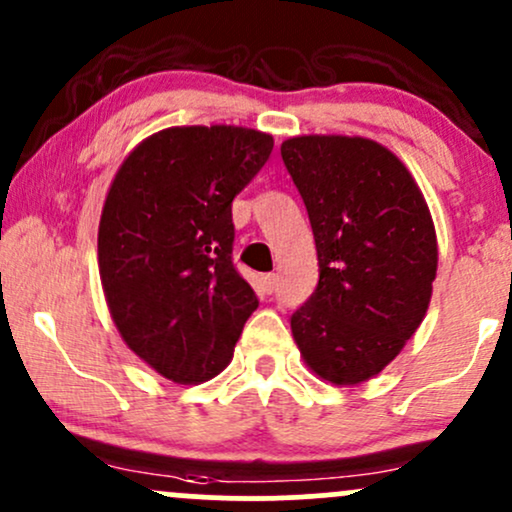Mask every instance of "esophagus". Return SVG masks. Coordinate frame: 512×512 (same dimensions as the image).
Instances as JSON below:
<instances>
[{
  "mask_svg": "<svg viewBox=\"0 0 512 512\" xmlns=\"http://www.w3.org/2000/svg\"><path fill=\"white\" fill-rule=\"evenodd\" d=\"M260 289H262V293H274L276 291V276L274 274H264V276H260Z\"/></svg>",
  "mask_w": 512,
  "mask_h": 512,
  "instance_id": "esophagus-1",
  "label": "esophagus"
}]
</instances>
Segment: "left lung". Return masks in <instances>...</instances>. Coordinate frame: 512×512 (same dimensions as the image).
<instances>
[{
    "instance_id": "left-lung-1",
    "label": "left lung",
    "mask_w": 512,
    "mask_h": 512,
    "mask_svg": "<svg viewBox=\"0 0 512 512\" xmlns=\"http://www.w3.org/2000/svg\"><path fill=\"white\" fill-rule=\"evenodd\" d=\"M281 158L313 226L320 281L291 315L303 361L332 385L378 375L419 330L438 269L431 211L383 144L308 134Z\"/></svg>"
}]
</instances>
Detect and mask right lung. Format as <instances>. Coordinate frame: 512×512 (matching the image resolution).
<instances>
[{
	"instance_id": "obj_1",
	"label": "right lung",
	"mask_w": 512,
	"mask_h": 512,
	"mask_svg": "<svg viewBox=\"0 0 512 512\" xmlns=\"http://www.w3.org/2000/svg\"><path fill=\"white\" fill-rule=\"evenodd\" d=\"M272 149V134L248 127H168L134 146L110 185L98 226L110 317L173 383L219 375L260 305L233 267L231 204Z\"/></svg>"
}]
</instances>
